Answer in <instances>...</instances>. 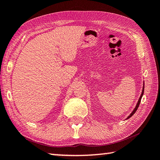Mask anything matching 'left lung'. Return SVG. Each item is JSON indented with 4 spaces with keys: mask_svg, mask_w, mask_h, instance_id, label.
<instances>
[{
    "mask_svg": "<svg viewBox=\"0 0 160 160\" xmlns=\"http://www.w3.org/2000/svg\"><path fill=\"white\" fill-rule=\"evenodd\" d=\"M143 92H144V85H143V90H142V93H141V97H140V98H139V99H138V103H137V104H136V107H135V108L133 109V111L132 112V113H131V114L128 116V117L127 118V119H129V118H130L131 117H132V116L134 114V113L136 112V110H137V109H138V106H139V104H140V103H141V98H142V97H143Z\"/></svg>",
    "mask_w": 160,
    "mask_h": 160,
    "instance_id": "left-lung-1",
    "label": "left lung"
}]
</instances>
